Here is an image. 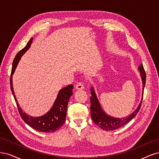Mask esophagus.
<instances>
[{"mask_svg": "<svg viewBox=\"0 0 159 159\" xmlns=\"http://www.w3.org/2000/svg\"><path fill=\"white\" fill-rule=\"evenodd\" d=\"M84 88V84L82 82H79V83L76 85V89L78 90H82Z\"/></svg>", "mask_w": 159, "mask_h": 159, "instance_id": "1", "label": "esophagus"}]
</instances>
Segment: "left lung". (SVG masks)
I'll return each instance as SVG.
<instances>
[{"instance_id": "8db88e82", "label": "left lung", "mask_w": 159, "mask_h": 159, "mask_svg": "<svg viewBox=\"0 0 159 159\" xmlns=\"http://www.w3.org/2000/svg\"><path fill=\"white\" fill-rule=\"evenodd\" d=\"M138 69H139L141 75V79L143 84V90H144L145 85L146 83V73L142 63ZM91 91L92 96H90V98L91 118L95 123V124L96 125H98L100 128H101V129L105 131L115 130L122 126H124L125 124H127V123L130 121L134 117H135V116L137 114V113L139 112L141 108L143 98L139 106H138V107L135 110L134 113L131 114L130 116L126 117H124V118H114V117H112L105 114V112L101 108L99 102L96 98V96L93 88L91 89Z\"/></svg>"}]
</instances>
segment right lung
Listing matches in <instances>:
<instances>
[{
  "label": "right lung",
  "instance_id": "right-lung-1",
  "mask_svg": "<svg viewBox=\"0 0 159 159\" xmlns=\"http://www.w3.org/2000/svg\"><path fill=\"white\" fill-rule=\"evenodd\" d=\"M32 42V38L30 39L27 45L20 51L16 54V57H14L13 61L11 76L10 78V83H11V89L14 96V98L18 107L19 114L21 116L22 120L26 123L33 129L40 132L45 133H52L59 129L62 126L66 120V110H67V105L70 96L73 94V84L68 85L61 89L57 95V98L56 99L55 103L47 114L43 116L39 117H33L28 116L26 114L23 113L22 110L19 107L17 102L16 96L14 95V93L12 88V75H13L15 69H16L18 61L21 58L22 55L26 52L28 48L30 47V45Z\"/></svg>",
  "mask_w": 159,
  "mask_h": 159
}]
</instances>
